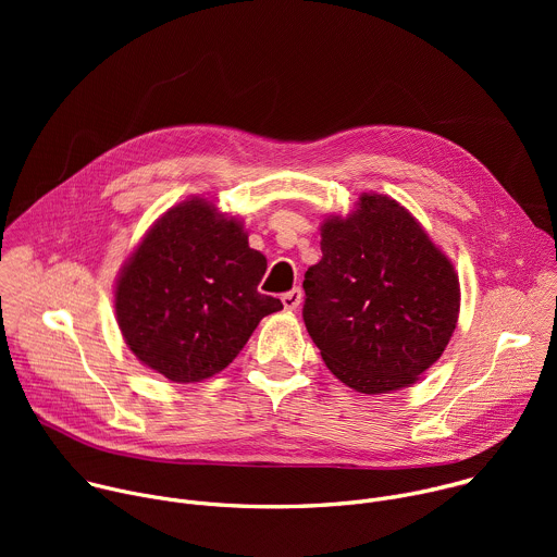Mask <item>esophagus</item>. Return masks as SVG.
I'll list each match as a JSON object with an SVG mask.
<instances>
[{
    "label": "esophagus",
    "mask_w": 557,
    "mask_h": 557,
    "mask_svg": "<svg viewBox=\"0 0 557 557\" xmlns=\"http://www.w3.org/2000/svg\"><path fill=\"white\" fill-rule=\"evenodd\" d=\"M282 304H284L286 310L299 308V304H301V290H299V288H293V290L284 293V295H282Z\"/></svg>",
    "instance_id": "esophagus-1"
}]
</instances>
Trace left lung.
<instances>
[{
	"mask_svg": "<svg viewBox=\"0 0 557 557\" xmlns=\"http://www.w3.org/2000/svg\"><path fill=\"white\" fill-rule=\"evenodd\" d=\"M304 324L329 370L361 394L419 381L458 322L447 256L396 200L363 194L322 224V260L304 275Z\"/></svg>",
	"mask_w": 557,
	"mask_h": 557,
	"instance_id": "8db88e82",
	"label": "left lung"
}]
</instances>
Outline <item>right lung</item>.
<instances>
[{
	"mask_svg": "<svg viewBox=\"0 0 557 557\" xmlns=\"http://www.w3.org/2000/svg\"><path fill=\"white\" fill-rule=\"evenodd\" d=\"M267 258L249 247L240 220L205 198L172 207L123 264L116 322L129 350L176 383L224 370L260 320L282 308L258 284Z\"/></svg>",
	"mask_w": 557,
	"mask_h": 557,
	"instance_id": "1",
	"label": "right lung"
}]
</instances>
